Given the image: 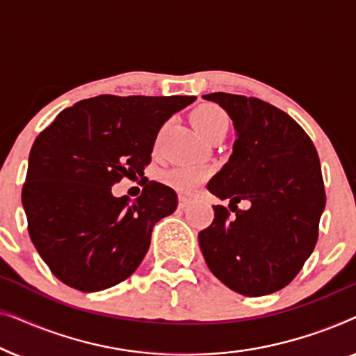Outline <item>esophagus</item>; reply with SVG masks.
<instances>
[{"label":"esophagus","instance_id":"obj_1","mask_svg":"<svg viewBox=\"0 0 356 356\" xmlns=\"http://www.w3.org/2000/svg\"><path fill=\"white\" fill-rule=\"evenodd\" d=\"M189 204H191V199L186 197V196H179V199H178V206H179V209L188 207Z\"/></svg>","mask_w":356,"mask_h":356}]
</instances>
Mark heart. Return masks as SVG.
<instances>
[{"label": "heart", "instance_id": "1", "mask_svg": "<svg viewBox=\"0 0 356 356\" xmlns=\"http://www.w3.org/2000/svg\"><path fill=\"white\" fill-rule=\"evenodd\" d=\"M193 123L206 139L227 134L230 128V118L220 106L216 104H204L197 106L193 113ZM163 181L178 191H194L209 178V170L199 165H178L163 173Z\"/></svg>", "mask_w": 356, "mask_h": 356}]
</instances>
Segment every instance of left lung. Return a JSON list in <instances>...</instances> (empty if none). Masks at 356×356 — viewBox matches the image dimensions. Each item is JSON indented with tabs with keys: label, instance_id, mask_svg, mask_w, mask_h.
<instances>
[{
	"label": "left lung",
	"instance_id": "left-lung-1",
	"mask_svg": "<svg viewBox=\"0 0 356 356\" xmlns=\"http://www.w3.org/2000/svg\"><path fill=\"white\" fill-rule=\"evenodd\" d=\"M230 115L236 140L223 168L207 184L225 206L199 233L209 269L228 289L262 296L284 289L303 269L319 236L324 179L313 140L277 106L256 97L213 92ZM250 202L243 211L236 204Z\"/></svg>",
	"mask_w": 356,
	"mask_h": 356
}]
</instances>
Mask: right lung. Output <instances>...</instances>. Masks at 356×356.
<instances>
[{
  "label": "right lung",
  "mask_w": 356,
  "mask_h": 356,
  "mask_svg": "<svg viewBox=\"0 0 356 356\" xmlns=\"http://www.w3.org/2000/svg\"><path fill=\"white\" fill-rule=\"evenodd\" d=\"M189 95H99L63 110L29 155L22 206L31 240L51 274L81 291L128 279L143 262L160 218L178 206L175 189L143 178L136 201L111 186L143 177L155 139Z\"/></svg>",
  "instance_id": "1"
}]
</instances>
